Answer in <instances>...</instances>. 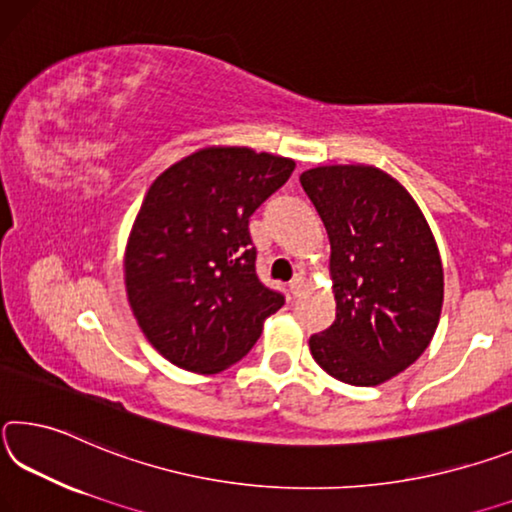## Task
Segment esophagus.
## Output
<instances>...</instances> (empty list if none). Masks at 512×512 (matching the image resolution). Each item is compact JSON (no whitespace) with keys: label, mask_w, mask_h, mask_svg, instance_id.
I'll list each match as a JSON object with an SVG mask.
<instances>
[{"label":"esophagus","mask_w":512,"mask_h":512,"mask_svg":"<svg viewBox=\"0 0 512 512\" xmlns=\"http://www.w3.org/2000/svg\"><path fill=\"white\" fill-rule=\"evenodd\" d=\"M304 286H306L304 274H295V279L290 281V292L297 297V295H301V290H304Z\"/></svg>","instance_id":"34e87169"}]
</instances>
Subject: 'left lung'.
I'll list each match as a JSON object with an SVG mask.
<instances>
[{
    "label": "left lung",
    "instance_id": "8db88e82",
    "mask_svg": "<svg viewBox=\"0 0 512 512\" xmlns=\"http://www.w3.org/2000/svg\"><path fill=\"white\" fill-rule=\"evenodd\" d=\"M331 242L335 322L311 335L315 363L349 385L404 372L438 329L445 272L410 192L374 165H320L299 177Z\"/></svg>",
    "mask_w": 512,
    "mask_h": 512
}]
</instances>
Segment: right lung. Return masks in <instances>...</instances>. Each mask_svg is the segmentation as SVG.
Listing matches in <instances>:
<instances>
[{"label": "right lung", "mask_w": 512, "mask_h": 512, "mask_svg": "<svg viewBox=\"0 0 512 512\" xmlns=\"http://www.w3.org/2000/svg\"><path fill=\"white\" fill-rule=\"evenodd\" d=\"M292 170V158L204 147L149 186L124 249V286L145 338L172 365L226 370L286 304L258 281L249 217Z\"/></svg>", "instance_id": "1"}]
</instances>
